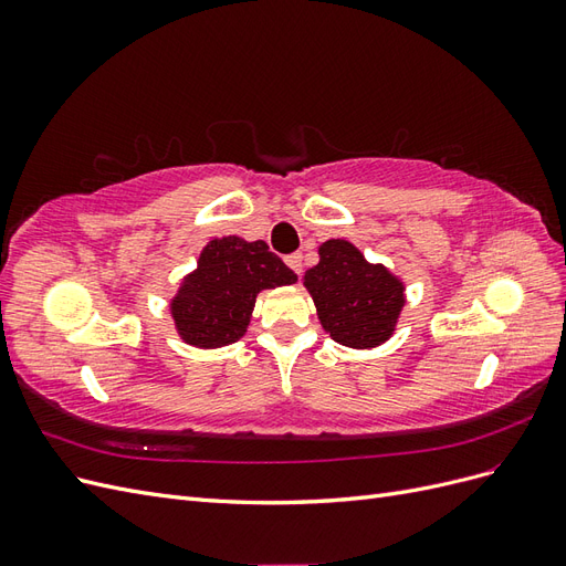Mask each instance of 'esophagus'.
Segmentation results:
<instances>
[{"instance_id":"1","label":"esophagus","mask_w":566,"mask_h":566,"mask_svg":"<svg viewBox=\"0 0 566 566\" xmlns=\"http://www.w3.org/2000/svg\"><path fill=\"white\" fill-rule=\"evenodd\" d=\"M285 264H287L290 269H293V271L297 273V276H300V273H302V269H304V264H302V254H300V252H295V254H290V256H287V260H285Z\"/></svg>"}]
</instances>
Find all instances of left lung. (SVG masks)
Listing matches in <instances>:
<instances>
[{"mask_svg": "<svg viewBox=\"0 0 566 566\" xmlns=\"http://www.w3.org/2000/svg\"><path fill=\"white\" fill-rule=\"evenodd\" d=\"M325 333L352 349H373L397 331L406 304L401 279L370 264L356 245L331 238L318 248V264L304 273Z\"/></svg>", "mask_w": 566, "mask_h": 566, "instance_id": "obj_1", "label": "left lung"}]
</instances>
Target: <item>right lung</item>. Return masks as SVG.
Returning a JSON list of instances; mask_svg holds the SVG:
<instances>
[{
	"label": "right lung",
	"mask_w": 566,
	"mask_h": 566,
	"mask_svg": "<svg viewBox=\"0 0 566 566\" xmlns=\"http://www.w3.org/2000/svg\"><path fill=\"white\" fill-rule=\"evenodd\" d=\"M297 273L269 252L264 241L238 235L214 238L202 248L198 266L184 276L169 302L175 328L186 345L217 349L233 345L248 331L262 290L293 285Z\"/></svg>",
	"instance_id": "obj_1"
}]
</instances>
